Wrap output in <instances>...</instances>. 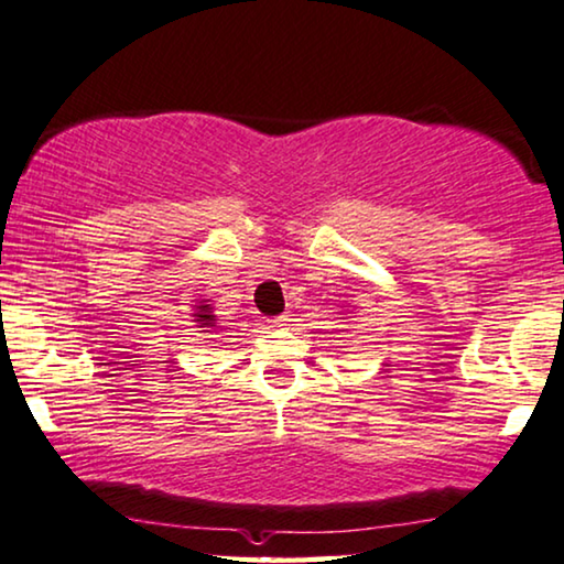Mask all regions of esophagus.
<instances>
[{"label":"esophagus","instance_id":"1","mask_svg":"<svg viewBox=\"0 0 564 564\" xmlns=\"http://www.w3.org/2000/svg\"><path fill=\"white\" fill-rule=\"evenodd\" d=\"M289 322H291V314H289V312L273 316V319H271L273 327H285V324H289Z\"/></svg>","mask_w":564,"mask_h":564}]
</instances>
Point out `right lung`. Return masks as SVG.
Wrapping results in <instances>:
<instances>
[{
	"instance_id": "obj_1",
	"label": "right lung",
	"mask_w": 564,
	"mask_h": 564,
	"mask_svg": "<svg viewBox=\"0 0 564 564\" xmlns=\"http://www.w3.org/2000/svg\"><path fill=\"white\" fill-rule=\"evenodd\" d=\"M194 316H199V319H196V322L206 324V327H209V324L214 322V314L209 312V306H199V314H194Z\"/></svg>"
}]
</instances>
